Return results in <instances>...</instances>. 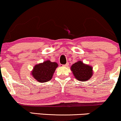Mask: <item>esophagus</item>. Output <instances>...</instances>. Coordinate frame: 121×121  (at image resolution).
<instances>
[{
	"label": "esophagus",
	"mask_w": 121,
	"mask_h": 121,
	"mask_svg": "<svg viewBox=\"0 0 121 121\" xmlns=\"http://www.w3.org/2000/svg\"><path fill=\"white\" fill-rule=\"evenodd\" d=\"M68 65H69V63H67L66 64H65V65H64L63 66H65V67H68Z\"/></svg>",
	"instance_id": "obj_1"
}]
</instances>
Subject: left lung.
<instances>
[{"label": "left lung", "instance_id": "obj_1", "mask_svg": "<svg viewBox=\"0 0 121 121\" xmlns=\"http://www.w3.org/2000/svg\"><path fill=\"white\" fill-rule=\"evenodd\" d=\"M71 68L75 78L79 81H87L92 75V67L85 65L81 61L73 64Z\"/></svg>", "mask_w": 121, "mask_h": 121}]
</instances>
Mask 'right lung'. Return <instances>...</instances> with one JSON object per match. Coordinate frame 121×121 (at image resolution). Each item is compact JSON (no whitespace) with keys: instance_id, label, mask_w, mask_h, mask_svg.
<instances>
[{"instance_id":"1","label":"right lung","mask_w":121,"mask_h":121,"mask_svg":"<svg viewBox=\"0 0 121 121\" xmlns=\"http://www.w3.org/2000/svg\"><path fill=\"white\" fill-rule=\"evenodd\" d=\"M57 67L58 64L56 62L47 60L43 63L35 65L32 72V75L39 82H45L52 79Z\"/></svg>"}]
</instances>
